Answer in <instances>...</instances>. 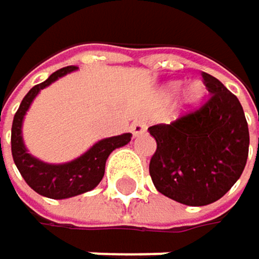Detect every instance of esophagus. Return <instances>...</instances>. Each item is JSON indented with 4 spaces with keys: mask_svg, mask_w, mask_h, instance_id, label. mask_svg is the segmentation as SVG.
<instances>
[{
    "mask_svg": "<svg viewBox=\"0 0 259 259\" xmlns=\"http://www.w3.org/2000/svg\"><path fill=\"white\" fill-rule=\"evenodd\" d=\"M145 131H147V122H145V120H142V118L134 120L133 125H131V133H133L134 136H141V134H144Z\"/></svg>",
    "mask_w": 259,
    "mask_h": 259,
    "instance_id": "esophagus-1",
    "label": "esophagus"
}]
</instances>
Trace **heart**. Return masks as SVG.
<instances>
[{
	"label": "heart",
	"instance_id": "1",
	"mask_svg": "<svg viewBox=\"0 0 259 259\" xmlns=\"http://www.w3.org/2000/svg\"><path fill=\"white\" fill-rule=\"evenodd\" d=\"M178 89H180V82H172V84H168L164 91H162V97L165 100H170L175 97V94L178 92ZM205 91H203V85L198 84V82H194L188 91L184 92V97H183V104L184 106H188V108H194L197 106V104L200 103L201 97H203Z\"/></svg>",
	"mask_w": 259,
	"mask_h": 259
}]
</instances>
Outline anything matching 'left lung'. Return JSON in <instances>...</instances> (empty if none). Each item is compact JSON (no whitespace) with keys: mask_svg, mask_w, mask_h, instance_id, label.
<instances>
[{"mask_svg":"<svg viewBox=\"0 0 259 259\" xmlns=\"http://www.w3.org/2000/svg\"><path fill=\"white\" fill-rule=\"evenodd\" d=\"M209 98L170 125L148 128L156 141L150 177L165 197L205 206L224 197L239 180L248 156V125L236 95L201 73Z\"/></svg>","mask_w":259,"mask_h":259,"instance_id":"8db88e82","label":"left lung"}]
</instances>
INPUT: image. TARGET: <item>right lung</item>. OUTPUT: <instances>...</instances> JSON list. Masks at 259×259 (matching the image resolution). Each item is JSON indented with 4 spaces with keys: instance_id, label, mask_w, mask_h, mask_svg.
Here are the masks:
<instances>
[{
    "instance_id": "add662e5",
    "label": "right lung",
    "mask_w": 259,
    "mask_h": 259,
    "mask_svg": "<svg viewBox=\"0 0 259 259\" xmlns=\"http://www.w3.org/2000/svg\"><path fill=\"white\" fill-rule=\"evenodd\" d=\"M76 68L78 67L75 65L64 67L58 71H54L47 81L34 85L26 94V97L23 98L12 122V136H11L12 158L18 172L21 174L23 180L28 183L31 189H34L40 195L54 200L70 198L97 188L98 183L103 180L104 165H106L108 156L115 148L123 147L131 141L130 133L108 137V139H101L94 147L89 148L84 155L65 164H47L29 155L25 144H23V136H21V125L26 111L29 109L32 100L37 97V94L42 89L48 87L51 82L62 78L64 75L70 73V71H75Z\"/></svg>"
}]
</instances>
